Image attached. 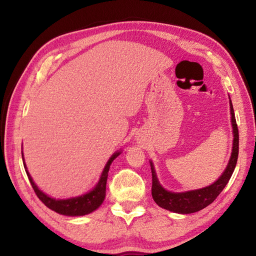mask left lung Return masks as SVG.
I'll return each instance as SVG.
<instances>
[{
    "instance_id": "left-lung-1",
    "label": "left lung",
    "mask_w": 256,
    "mask_h": 256,
    "mask_svg": "<svg viewBox=\"0 0 256 256\" xmlns=\"http://www.w3.org/2000/svg\"><path fill=\"white\" fill-rule=\"evenodd\" d=\"M230 98V96H228ZM230 122L232 128H233V147H232V154L228 160V164L224 170L222 175L214 184L207 186V187L184 191V192H172L164 189L158 180V177L154 171V166L152 160H150L152 176V196L156 204L166 210L173 212L176 214H192L212 204L216 198L221 191L226 188L230 178L233 174L238 158V148H239V136L238 128L235 120V114L232 100L230 98Z\"/></svg>"
}]
</instances>
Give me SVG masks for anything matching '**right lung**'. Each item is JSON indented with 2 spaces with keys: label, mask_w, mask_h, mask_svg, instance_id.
Returning <instances> with one entry per match:
<instances>
[{
  "label": "right lung",
  "mask_w": 256,
  "mask_h": 256,
  "mask_svg": "<svg viewBox=\"0 0 256 256\" xmlns=\"http://www.w3.org/2000/svg\"><path fill=\"white\" fill-rule=\"evenodd\" d=\"M122 150L115 152L110 159L108 160L106 164L104 166V171L100 175V178L96 186L92 188L90 191L86 192L85 194L79 196H74V198H54L49 196L48 194H46L44 192H42L40 188L37 187L36 184L34 182L32 176L30 175L26 164L24 162V157H23V152H22V160H23V166H24L26 175L30 180V184L36 193V196H38L42 202L50 208L51 210L56 212L60 214H64V216H85L88 214L92 212H95L99 206L104 203V198H106V180H108V173H109L110 166L112 164V162L116 157H118L120 154Z\"/></svg>",
  "instance_id": "obj_1"
}]
</instances>
